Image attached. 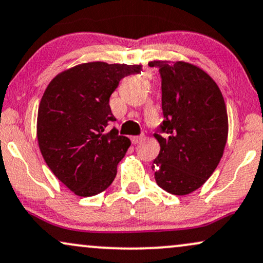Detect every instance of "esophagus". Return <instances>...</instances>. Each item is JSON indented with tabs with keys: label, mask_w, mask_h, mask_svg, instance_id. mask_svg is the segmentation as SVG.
Segmentation results:
<instances>
[{
	"label": "esophagus",
	"mask_w": 263,
	"mask_h": 263,
	"mask_svg": "<svg viewBox=\"0 0 263 263\" xmlns=\"http://www.w3.org/2000/svg\"><path fill=\"white\" fill-rule=\"evenodd\" d=\"M142 136H132L131 137V142H132V144H137L138 142H141L142 141Z\"/></svg>",
	"instance_id": "esophagus-1"
}]
</instances>
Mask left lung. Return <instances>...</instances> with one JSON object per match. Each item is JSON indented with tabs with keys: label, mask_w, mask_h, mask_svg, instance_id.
Segmentation results:
<instances>
[{
	"label": "left lung",
	"mask_w": 263,
	"mask_h": 263,
	"mask_svg": "<svg viewBox=\"0 0 263 263\" xmlns=\"http://www.w3.org/2000/svg\"><path fill=\"white\" fill-rule=\"evenodd\" d=\"M162 80L164 120L154 137L160 152L152 167L159 187L187 195L213 174L228 137L227 107L212 78L190 63L152 61Z\"/></svg>",
	"instance_id": "8db88e82"
}]
</instances>
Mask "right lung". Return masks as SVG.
Wrapping results in <instances>:
<instances>
[{"mask_svg": "<svg viewBox=\"0 0 263 263\" xmlns=\"http://www.w3.org/2000/svg\"><path fill=\"white\" fill-rule=\"evenodd\" d=\"M141 66L89 62L56 76L37 111V142L47 166L82 197L103 192L115 179L116 166L131 142L112 127L110 96L122 78Z\"/></svg>", "mask_w": 263, "mask_h": 263, "instance_id": "obj_1", "label": "right lung"}]
</instances>
